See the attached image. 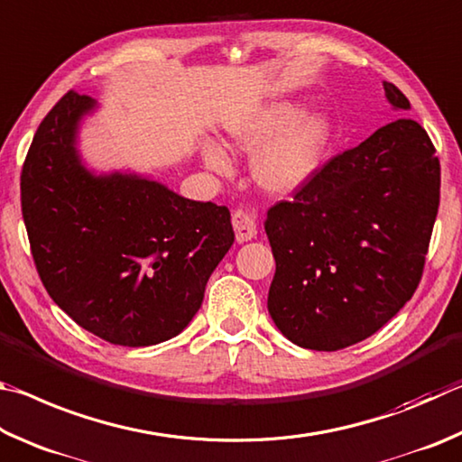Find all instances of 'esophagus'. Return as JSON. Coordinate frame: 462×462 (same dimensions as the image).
Segmentation results:
<instances>
[{"instance_id": "obj_1", "label": "esophagus", "mask_w": 462, "mask_h": 462, "mask_svg": "<svg viewBox=\"0 0 462 462\" xmlns=\"http://www.w3.org/2000/svg\"><path fill=\"white\" fill-rule=\"evenodd\" d=\"M233 229H236V239L239 244L252 241L257 236V226L252 215L244 213V210H236L233 213Z\"/></svg>"}]
</instances>
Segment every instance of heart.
Returning a JSON list of instances; mask_svg holds the SVG:
<instances>
[{"label":"heart","instance_id":"obj_1","mask_svg":"<svg viewBox=\"0 0 462 462\" xmlns=\"http://www.w3.org/2000/svg\"><path fill=\"white\" fill-rule=\"evenodd\" d=\"M225 137L239 152L254 153L252 176L263 192L288 197L320 172L335 125L327 113H306L302 101H276L226 124ZM200 158L213 172L231 170L229 156L215 142L200 143Z\"/></svg>","mask_w":462,"mask_h":462}]
</instances>
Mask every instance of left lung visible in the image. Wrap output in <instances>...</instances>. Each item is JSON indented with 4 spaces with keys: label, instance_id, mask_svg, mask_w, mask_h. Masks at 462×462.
<instances>
[{
    "label": "left lung",
    "instance_id": "8db88e82",
    "mask_svg": "<svg viewBox=\"0 0 462 462\" xmlns=\"http://www.w3.org/2000/svg\"><path fill=\"white\" fill-rule=\"evenodd\" d=\"M383 88L392 109H410L398 87ZM434 152L426 129L400 117L268 210L276 260L268 310L288 341L345 349L377 333L416 292L440 202Z\"/></svg>",
    "mask_w": 462,
    "mask_h": 462
}]
</instances>
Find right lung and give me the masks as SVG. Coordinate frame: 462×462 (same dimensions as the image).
I'll return each mask as SVG.
<instances>
[{"instance_id":"right-lung-1","label":"right lung","mask_w":462,"mask_h":462,"mask_svg":"<svg viewBox=\"0 0 462 462\" xmlns=\"http://www.w3.org/2000/svg\"><path fill=\"white\" fill-rule=\"evenodd\" d=\"M95 99L69 91L40 124L22 168V215L40 280L88 333L124 346L180 335L236 239L231 213L150 176L97 172L80 156Z\"/></svg>"}]
</instances>
